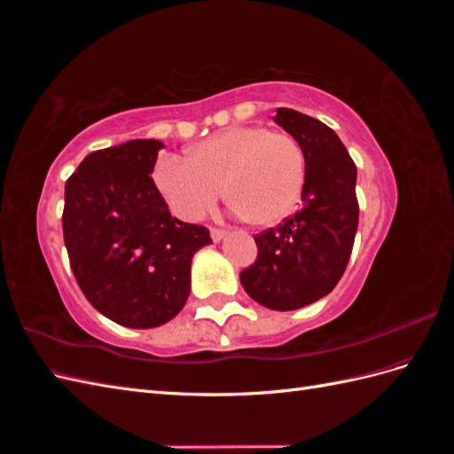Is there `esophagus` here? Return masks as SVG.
Listing matches in <instances>:
<instances>
[{"instance_id":"obj_1","label":"esophagus","mask_w":454,"mask_h":454,"mask_svg":"<svg viewBox=\"0 0 454 454\" xmlns=\"http://www.w3.org/2000/svg\"><path fill=\"white\" fill-rule=\"evenodd\" d=\"M210 237H212L214 242H219V240L225 237V231H222V229H210Z\"/></svg>"}]
</instances>
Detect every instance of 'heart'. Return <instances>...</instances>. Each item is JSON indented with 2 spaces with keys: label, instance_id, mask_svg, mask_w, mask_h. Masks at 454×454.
<instances>
[{
  "label": "heart",
  "instance_id": "1",
  "mask_svg": "<svg viewBox=\"0 0 454 454\" xmlns=\"http://www.w3.org/2000/svg\"><path fill=\"white\" fill-rule=\"evenodd\" d=\"M305 182V155L292 134L265 127L217 132L187 151L162 157L155 184L172 208L199 219L219 191L246 223L272 225L290 214Z\"/></svg>",
  "mask_w": 454,
  "mask_h": 454
}]
</instances>
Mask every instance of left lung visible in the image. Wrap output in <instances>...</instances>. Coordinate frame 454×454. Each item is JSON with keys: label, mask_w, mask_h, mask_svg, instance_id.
<instances>
[{"label": "left lung", "mask_w": 454, "mask_h": 454, "mask_svg": "<svg viewBox=\"0 0 454 454\" xmlns=\"http://www.w3.org/2000/svg\"><path fill=\"white\" fill-rule=\"evenodd\" d=\"M272 119L303 149V204L278 227L254 237L257 259L240 272V284L259 305L295 310L332 292L348 265L360 214L358 172L322 121L287 107H278Z\"/></svg>", "instance_id": "1"}]
</instances>
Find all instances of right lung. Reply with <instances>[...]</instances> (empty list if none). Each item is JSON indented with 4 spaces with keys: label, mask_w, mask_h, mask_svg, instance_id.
Returning <instances> with one entry per match:
<instances>
[{
    "label": "right lung",
    "mask_w": 454,
    "mask_h": 454,
    "mask_svg": "<svg viewBox=\"0 0 454 454\" xmlns=\"http://www.w3.org/2000/svg\"><path fill=\"white\" fill-rule=\"evenodd\" d=\"M159 140L92 151L67 177L64 244L89 303L125 327L170 322L191 292V261L210 231L172 217L151 177Z\"/></svg>",
    "instance_id": "add662e5"
}]
</instances>
